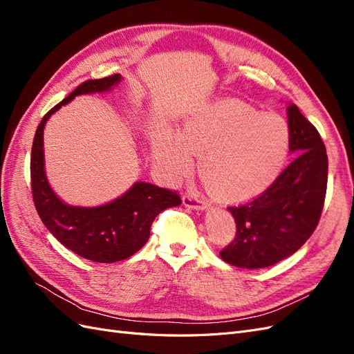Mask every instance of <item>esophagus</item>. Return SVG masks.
<instances>
[{"mask_svg":"<svg viewBox=\"0 0 354 354\" xmlns=\"http://www.w3.org/2000/svg\"><path fill=\"white\" fill-rule=\"evenodd\" d=\"M183 205H186L189 208H194V209H205V208H208V202L202 201L201 198L192 195V194H186V195H183Z\"/></svg>","mask_w":354,"mask_h":354,"instance_id":"34e87169","label":"esophagus"}]
</instances>
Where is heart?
Wrapping results in <instances>:
<instances>
[{"label": "heart", "mask_w": 354, "mask_h": 354, "mask_svg": "<svg viewBox=\"0 0 354 354\" xmlns=\"http://www.w3.org/2000/svg\"><path fill=\"white\" fill-rule=\"evenodd\" d=\"M289 128L283 118L248 103L223 100L192 115L176 136L156 130L152 155L164 174L177 180L199 155L202 180L217 196L245 201L269 187L285 164Z\"/></svg>", "instance_id": "b5f03b06"}]
</instances>
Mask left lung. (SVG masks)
Instances as JSON below:
<instances>
[{"label":"left lung","mask_w":354,"mask_h":354,"mask_svg":"<svg viewBox=\"0 0 354 354\" xmlns=\"http://www.w3.org/2000/svg\"><path fill=\"white\" fill-rule=\"evenodd\" d=\"M289 151L297 156L260 196L229 207L236 236L220 251L242 269H263L292 255L312 236L324 209L328 155L316 127L297 104L288 108Z\"/></svg>","instance_id":"left-lung-1"}]
</instances>
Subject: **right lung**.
<instances>
[{"instance_id": "add662e5", "label": "right lung", "mask_w": 354, "mask_h": 354, "mask_svg": "<svg viewBox=\"0 0 354 354\" xmlns=\"http://www.w3.org/2000/svg\"><path fill=\"white\" fill-rule=\"evenodd\" d=\"M120 81L121 75L113 73L80 84L42 118L30 152V189L41 221L68 250L95 263H116L136 254L151 236V226L158 214L181 203L178 192L138 181L111 203L97 208H80L63 203L48 186L42 133L51 113L69 103L75 95L106 91Z\"/></svg>"}]
</instances>
